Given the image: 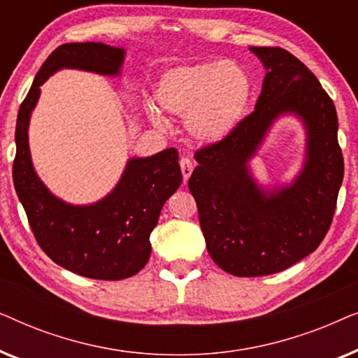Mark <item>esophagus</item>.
Instances as JSON below:
<instances>
[{
	"mask_svg": "<svg viewBox=\"0 0 358 358\" xmlns=\"http://www.w3.org/2000/svg\"><path fill=\"white\" fill-rule=\"evenodd\" d=\"M179 164H180V171H182V176H184V182H187V179L190 178V174H192V171H194L192 159L180 158Z\"/></svg>",
	"mask_w": 358,
	"mask_h": 358,
	"instance_id": "1",
	"label": "esophagus"
}]
</instances>
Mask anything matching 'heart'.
Masks as SVG:
<instances>
[{"mask_svg":"<svg viewBox=\"0 0 358 358\" xmlns=\"http://www.w3.org/2000/svg\"><path fill=\"white\" fill-rule=\"evenodd\" d=\"M252 94L248 73L234 62H203L171 68L156 85L161 109L185 117V130L199 143H220L236 129ZM161 124V115L150 107Z\"/></svg>","mask_w":358,"mask_h":358,"instance_id":"b5f03b06","label":"heart"}]
</instances>
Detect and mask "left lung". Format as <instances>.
<instances>
[{
  "instance_id": "obj_1",
  "label": "left lung",
  "mask_w": 358,
  "mask_h": 358,
  "mask_svg": "<svg viewBox=\"0 0 358 358\" xmlns=\"http://www.w3.org/2000/svg\"><path fill=\"white\" fill-rule=\"evenodd\" d=\"M264 78L256 109L229 136L195 151L189 179L210 257L236 277L282 272L324 239L344 179L337 112L317 78L280 47H251ZM296 113L307 127V161L290 186L259 188L247 169L273 120Z\"/></svg>"
}]
</instances>
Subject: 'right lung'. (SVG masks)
<instances>
[{
  "label": "right lung",
  "instance_id": "add662e5",
  "mask_svg": "<svg viewBox=\"0 0 358 358\" xmlns=\"http://www.w3.org/2000/svg\"><path fill=\"white\" fill-rule=\"evenodd\" d=\"M124 48L101 42H73L55 48L19 107L14 189L42 251L58 266L97 280H122L138 273L151 254L150 234L161 208L182 182L178 150L131 158L115 189L92 205H70L48 192L37 178L29 151L27 127L41 86L62 68L119 75Z\"/></svg>",
  "mask_w": 358,
  "mask_h": 358
}]
</instances>
